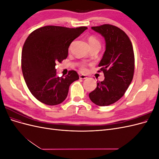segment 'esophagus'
<instances>
[{"mask_svg":"<svg viewBox=\"0 0 159 159\" xmlns=\"http://www.w3.org/2000/svg\"><path fill=\"white\" fill-rule=\"evenodd\" d=\"M80 79H81V80H85V79H87V78H88V77L86 76L85 75L81 74V75H80Z\"/></svg>","mask_w":159,"mask_h":159,"instance_id":"1","label":"esophagus"}]
</instances>
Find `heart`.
<instances>
[{
    "mask_svg": "<svg viewBox=\"0 0 159 159\" xmlns=\"http://www.w3.org/2000/svg\"><path fill=\"white\" fill-rule=\"evenodd\" d=\"M88 42H89V44L90 46V48L93 47V46H99V48L101 47V43H100L99 40L98 39V38H96L93 36H90L88 38ZM80 69L81 71H86L88 70L87 66H86L85 64H82L80 66Z\"/></svg>",
    "mask_w": 159,
    "mask_h": 159,
    "instance_id": "obj_1",
    "label": "heart"
}]
</instances>
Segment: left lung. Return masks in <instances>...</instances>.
<instances>
[{"label":"left lung","instance_id":"1","mask_svg":"<svg viewBox=\"0 0 159 159\" xmlns=\"http://www.w3.org/2000/svg\"><path fill=\"white\" fill-rule=\"evenodd\" d=\"M91 28L102 34L105 40V51L98 65L105 79L97 83L89 93L91 102L99 106H107L121 98L131 83L134 70V56L129 36L119 28L103 25Z\"/></svg>","mask_w":159,"mask_h":159}]
</instances>
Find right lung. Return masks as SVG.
Here are the masks:
<instances>
[{
  "label": "right lung",
  "instance_id": "right-lung-1",
  "mask_svg": "<svg viewBox=\"0 0 159 159\" xmlns=\"http://www.w3.org/2000/svg\"><path fill=\"white\" fill-rule=\"evenodd\" d=\"M87 27L70 28L46 26L34 30L28 36L22 51V71L27 87L40 102L56 105L67 98L71 83L79 79L74 70L68 75H56L57 62L66 59L71 43Z\"/></svg>",
  "mask_w": 159,
  "mask_h": 159
}]
</instances>
